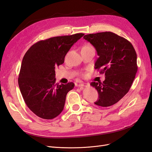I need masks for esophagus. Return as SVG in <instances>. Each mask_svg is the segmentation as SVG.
I'll return each instance as SVG.
<instances>
[{
  "label": "esophagus",
  "instance_id": "obj_1",
  "mask_svg": "<svg viewBox=\"0 0 152 152\" xmlns=\"http://www.w3.org/2000/svg\"><path fill=\"white\" fill-rule=\"evenodd\" d=\"M88 85H89L88 84H86V83H82V84H79V85H78V87H79L80 89H83L84 87H86Z\"/></svg>",
  "mask_w": 152,
  "mask_h": 152
}]
</instances>
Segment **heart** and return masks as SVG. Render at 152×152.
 Segmentation results:
<instances>
[{
  "instance_id": "obj_1",
  "label": "heart",
  "mask_w": 152,
  "mask_h": 152,
  "mask_svg": "<svg viewBox=\"0 0 152 152\" xmlns=\"http://www.w3.org/2000/svg\"><path fill=\"white\" fill-rule=\"evenodd\" d=\"M84 47H86V48H89V47H92L91 45L89 44H87V45H85ZM82 75H85V73H84V74H82Z\"/></svg>"
}]
</instances>
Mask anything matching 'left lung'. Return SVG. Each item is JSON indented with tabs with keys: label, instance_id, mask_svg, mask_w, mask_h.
Here are the masks:
<instances>
[{
	"label": "left lung",
	"instance_id": "8db88e82",
	"mask_svg": "<svg viewBox=\"0 0 152 152\" xmlns=\"http://www.w3.org/2000/svg\"><path fill=\"white\" fill-rule=\"evenodd\" d=\"M84 39L93 45L99 56L95 69L105 75L103 83H91L99 94L94 104L110 107L128 93L134 81L137 70L135 49L127 39L110 31L87 34Z\"/></svg>",
	"mask_w": 152,
	"mask_h": 152
}]
</instances>
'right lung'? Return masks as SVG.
Masks as SVG:
<instances>
[{
    "instance_id": "obj_1",
    "label": "right lung",
    "mask_w": 152,
    "mask_h": 152,
    "mask_svg": "<svg viewBox=\"0 0 152 152\" xmlns=\"http://www.w3.org/2000/svg\"><path fill=\"white\" fill-rule=\"evenodd\" d=\"M84 35L76 34L40 40L25 53L18 85L27 107L36 115L49 120L63 111L66 94L75 84L55 83V68L62 65L68 50Z\"/></svg>"
}]
</instances>
